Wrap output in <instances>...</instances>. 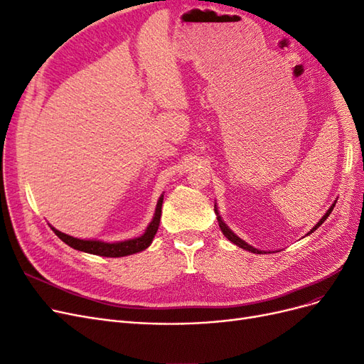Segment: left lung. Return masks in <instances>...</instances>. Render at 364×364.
Here are the masks:
<instances>
[{"label":"left lung","instance_id":"1","mask_svg":"<svg viewBox=\"0 0 364 364\" xmlns=\"http://www.w3.org/2000/svg\"><path fill=\"white\" fill-rule=\"evenodd\" d=\"M336 203H337V200H334V203L331 205V206H329L328 208V211L323 214V217L321 218V220H318V222L314 225V228L310 230V232H308L306 235H310V234H313L314 232V230L318 228V226H321L323 222H325V220L329 217V214H331L333 213V209H334V206H336ZM214 211H215V214H217V220H218V226H220V229H222V232H223V235L229 240V241H232V243L235 245V246H238V247H241V249H245V250H249V252H252V253H259V255H261V253H267L266 250H259V249H257V247H253V246H250V245H247L246 243V241L245 240H241L237 234H234L232 232V230H230L229 229V226L223 222V220H222V217H220V214H218V208H217V205H214ZM270 253V252H269Z\"/></svg>","mask_w":364,"mask_h":364}]
</instances>
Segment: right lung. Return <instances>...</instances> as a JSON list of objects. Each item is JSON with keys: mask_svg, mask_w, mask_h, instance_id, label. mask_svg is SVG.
I'll return each instance as SVG.
<instances>
[{"mask_svg": "<svg viewBox=\"0 0 364 364\" xmlns=\"http://www.w3.org/2000/svg\"><path fill=\"white\" fill-rule=\"evenodd\" d=\"M162 202H164V194H161L159 200L156 203L155 209V215H153L151 222L149 223L146 232L136 237V238H130L124 241H115V243H106V241L102 240H82V238H75L68 234H63L56 228H53V232L56 234L65 245H68L70 247L86 252V253H92V255L98 257H107V258H119V257H127V255H134V253L146 250L150 245L153 238H155L159 222H161V213H162Z\"/></svg>", "mask_w": 364, "mask_h": 364, "instance_id": "1", "label": "right lung"}]
</instances>
